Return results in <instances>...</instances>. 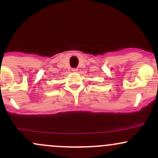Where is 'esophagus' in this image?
<instances>
[{"label": "esophagus", "mask_w": 158, "mask_h": 158, "mask_svg": "<svg viewBox=\"0 0 158 158\" xmlns=\"http://www.w3.org/2000/svg\"><path fill=\"white\" fill-rule=\"evenodd\" d=\"M77 70H78V69H72V71L73 72H77Z\"/></svg>", "instance_id": "34e87169"}]
</instances>
